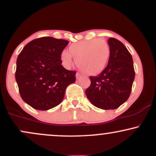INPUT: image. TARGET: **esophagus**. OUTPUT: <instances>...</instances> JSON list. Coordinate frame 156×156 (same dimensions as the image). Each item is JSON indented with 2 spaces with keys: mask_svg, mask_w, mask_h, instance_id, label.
Instances as JSON below:
<instances>
[{
  "mask_svg": "<svg viewBox=\"0 0 156 156\" xmlns=\"http://www.w3.org/2000/svg\"><path fill=\"white\" fill-rule=\"evenodd\" d=\"M81 76H81V74H80V73H76V78H77V79L80 78Z\"/></svg>",
  "mask_w": 156,
  "mask_h": 156,
  "instance_id": "1",
  "label": "esophagus"
}]
</instances>
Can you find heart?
<instances>
[{
  "label": "heart",
  "mask_w": 156,
  "mask_h": 156,
  "mask_svg": "<svg viewBox=\"0 0 156 156\" xmlns=\"http://www.w3.org/2000/svg\"><path fill=\"white\" fill-rule=\"evenodd\" d=\"M110 54V45L106 41L92 39L71 44L69 51L64 50L61 53L60 58L64 67L69 68L74 56L80 70L88 75H98L106 67Z\"/></svg>",
  "instance_id": "b5f03b06"
}]
</instances>
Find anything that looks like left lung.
Wrapping results in <instances>:
<instances>
[{
    "label": "left lung",
    "mask_w": 156,
    "mask_h": 156,
    "mask_svg": "<svg viewBox=\"0 0 156 156\" xmlns=\"http://www.w3.org/2000/svg\"><path fill=\"white\" fill-rule=\"evenodd\" d=\"M111 54L106 67L101 74L90 76L86 90L89 101L105 110L117 108L129 98L135 78L133 58L126 47L115 38H109Z\"/></svg>",
    "instance_id": "1"
}]
</instances>
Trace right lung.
<instances>
[{
    "mask_svg": "<svg viewBox=\"0 0 156 156\" xmlns=\"http://www.w3.org/2000/svg\"><path fill=\"white\" fill-rule=\"evenodd\" d=\"M69 42L44 37L23 48L17 59L15 79L27 104L46 111L60 104L66 88L76 81V73L62 65L61 53Z\"/></svg>",
    "mask_w": 156,
    "mask_h": 156,
    "instance_id": "add662e5",
    "label": "right lung"
}]
</instances>
